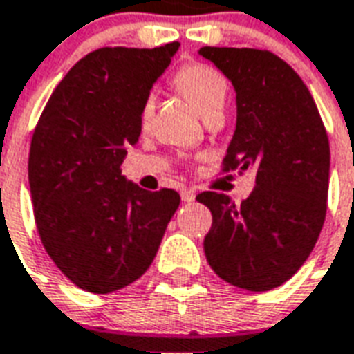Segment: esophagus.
Here are the masks:
<instances>
[{
	"mask_svg": "<svg viewBox=\"0 0 354 354\" xmlns=\"http://www.w3.org/2000/svg\"><path fill=\"white\" fill-rule=\"evenodd\" d=\"M182 201H184V203H193V201H195V193L191 189H184L182 191Z\"/></svg>",
	"mask_w": 354,
	"mask_h": 354,
	"instance_id": "obj_1",
	"label": "esophagus"
}]
</instances>
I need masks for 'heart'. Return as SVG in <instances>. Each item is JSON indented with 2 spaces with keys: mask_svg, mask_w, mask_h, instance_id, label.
<instances>
[{
  "mask_svg": "<svg viewBox=\"0 0 354 354\" xmlns=\"http://www.w3.org/2000/svg\"><path fill=\"white\" fill-rule=\"evenodd\" d=\"M174 86L197 106L203 116H208L212 112H221L225 99H227V91H229L227 78L206 64L184 65L174 77ZM153 104H156V97L153 93H148L140 104V124L142 125H148L151 120Z\"/></svg>",
  "mask_w": 354,
  "mask_h": 354,
  "instance_id": "obj_1",
  "label": "heart"
}]
</instances>
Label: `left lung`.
Returning a JSON list of instances; mask_svg holds the SVG:
<instances>
[{
    "instance_id": "1",
    "label": "left lung",
    "mask_w": 354,
    "mask_h": 354,
    "mask_svg": "<svg viewBox=\"0 0 354 354\" xmlns=\"http://www.w3.org/2000/svg\"><path fill=\"white\" fill-rule=\"evenodd\" d=\"M236 91V129L227 170L255 169V189L240 206L204 191L212 212L208 264L227 283L263 292L285 283L310 257L323 229L330 146L302 78L268 50L203 46Z\"/></svg>"
}]
</instances>
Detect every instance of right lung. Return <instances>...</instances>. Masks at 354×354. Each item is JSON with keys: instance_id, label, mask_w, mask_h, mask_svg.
Returning a JSON list of instances; mask_svg holds the SVG:
<instances>
[{"instance_id": "1", "label": "right lung", "mask_w": 354, "mask_h": 354, "mask_svg": "<svg viewBox=\"0 0 354 354\" xmlns=\"http://www.w3.org/2000/svg\"><path fill=\"white\" fill-rule=\"evenodd\" d=\"M178 46L90 52L57 84L31 138L39 236L57 268L88 292L137 281L180 206L174 189L151 193L122 174L140 135L142 99Z\"/></svg>"}]
</instances>
